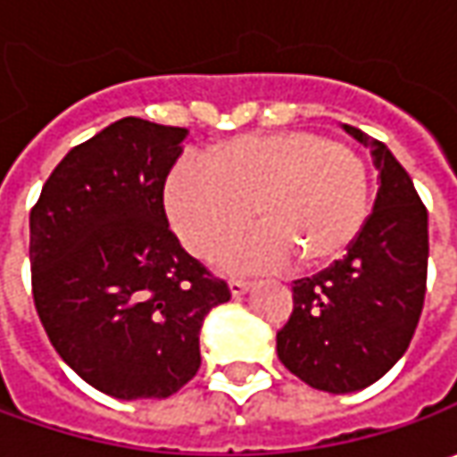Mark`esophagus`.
Masks as SVG:
<instances>
[{
	"label": "esophagus",
	"instance_id": "obj_1",
	"mask_svg": "<svg viewBox=\"0 0 457 457\" xmlns=\"http://www.w3.org/2000/svg\"><path fill=\"white\" fill-rule=\"evenodd\" d=\"M228 290L234 297H241V295H246V292L252 290V282L249 279H231L228 282Z\"/></svg>",
	"mask_w": 457,
	"mask_h": 457
}]
</instances>
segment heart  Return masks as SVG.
I'll return each instance as SVG.
<instances>
[{
    "instance_id": "obj_1",
    "label": "heart",
    "mask_w": 457,
    "mask_h": 457,
    "mask_svg": "<svg viewBox=\"0 0 457 457\" xmlns=\"http://www.w3.org/2000/svg\"><path fill=\"white\" fill-rule=\"evenodd\" d=\"M165 213L190 254H211L252 216L264 226L216 252L228 272L338 262L371 213L366 160L343 142L307 129L246 134L219 142L203 160L183 157L167 172Z\"/></svg>"
}]
</instances>
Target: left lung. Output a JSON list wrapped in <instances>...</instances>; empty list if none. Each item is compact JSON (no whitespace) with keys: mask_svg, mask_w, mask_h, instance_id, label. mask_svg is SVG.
I'll return each mask as SVG.
<instances>
[{"mask_svg":"<svg viewBox=\"0 0 457 457\" xmlns=\"http://www.w3.org/2000/svg\"><path fill=\"white\" fill-rule=\"evenodd\" d=\"M378 170L374 211L348 254L295 279L292 315L277 330V356L312 389H366L404 356L428 290V208L396 157L356 127Z\"/></svg>","mask_w":457,"mask_h":457,"instance_id":"obj_1","label":"left lung"}]
</instances>
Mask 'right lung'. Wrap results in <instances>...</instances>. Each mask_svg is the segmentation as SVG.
<instances>
[{
	"label": "right lung",
	"instance_id": "obj_1",
	"mask_svg": "<svg viewBox=\"0 0 457 457\" xmlns=\"http://www.w3.org/2000/svg\"><path fill=\"white\" fill-rule=\"evenodd\" d=\"M187 129L124 116L62 157L29 211L32 297L86 384L165 399L201 369L203 318L228 285L185 252L165 216Z\"/></svg>",
	"mask_w": 457,
	"mask_h": 457
}]
</instances>
